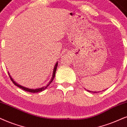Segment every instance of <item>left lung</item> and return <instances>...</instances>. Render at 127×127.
Listing matches in <instances>:
<instances>
[{
	"label": "left lung",
	"instance_id": "obj_1",
	"mask_svg": "<svg viewBox=\"0 0 127 127\" xmlns=\"http://www.w3.org/2000/svg\"><path fill=\"white\" fill-rule=\"evenodd\" d=\"M88 91H89V92H91V91H89V90H88ZM94 93H96V92H94Z\"/></svg>",
	"mask_w": 127,
	"mask_h": 127
}]
</instances>
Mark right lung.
<instances>
[{"label":"right lung","mask_w":127,"mask_h":127,"mask_svg":"<svg viewBox=\"0 0 127 127\" xmlns=\"http://www.w3.org/2000/svg\"><path fill=\"white\" fill-rule=\"evenodd\" d=\"M57 64H58V63H56V65H54V70H53V75H52V79H51L49 83H48V84L45 87H43L41 88H39V89H28V88H26V87H23L22 86H20V85H19L17 84V83H16L15 82V81H14L13 80V78H12V77L10 76V74L9 73V72H8V74H9V77H10V79L12 81H13V84L15 85V86H16L20 88V89H23V90H25L26 91H28V92H30V93H38V92H40V91H42L44 90H45L46 89V88L48 86H49L50 84L52 82V81L53 80V79L54 78V77H55V74H56V70H57Z\"/></svg>","instance_id":"1"}]
</instances>
